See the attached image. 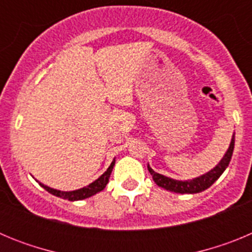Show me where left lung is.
I'll return each mask as SVG.
<instances>
[{
	"label": "left lung",
	"mask_w": 252,
	"mask_h": 252,
	"mask_svg": "<svg viewBox=\"0 0 252 252\" xmlns=\"http://www.w3.org/2000/svg\"><path fill=\"white\" fill-rule=\"evenodd\" d=\"M233 148H235V133L232 135L230 146H228V149H227L226 154L223 155L221 161L218 162L215 168L211 169L208 173L201 175V177L193 178V179L190 180H177V179H173V178H169V177H165V175L159 174V173H157V171H154L153 169L150 168L149 164H148V170L150 171V174L153 175L154 182H155L159 187H161V188L169 190V192L180 193V194H186V193H188V194L201 193L212 186L216 180L221 177L222 173L226 170V168L228 166V164H230L231 161V158H232Z\"/></svg>",
	"instance_id": "obj_1"
}]
</instances>
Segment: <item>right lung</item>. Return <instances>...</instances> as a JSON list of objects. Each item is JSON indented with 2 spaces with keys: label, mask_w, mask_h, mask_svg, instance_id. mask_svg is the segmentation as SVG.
Returning a JSON list of instances; mask_svg holds the SVG:
<instances>
[{
  "label": "right lung",
  "mask_w": 252,
  "mask_h": 252,
  "mask_svg": "<svg viewBox=\"0 0 252 252\" xmlns=\"http://www.w3.org/2000/svg\"><path fill=\"white\" fill-rule=\"evenodd\" d=\"M113 166H115V159L112 160V162H111V165L108 166V169L104 171L103 174H102L98 179H95L93 183L90 184V186L83 187V188L81 189H75V190H70V192H63V190L53 189L48 186H44V184L40 183V182H37V183L43 187L45 190H48L50 194L55 195V197L63 198V199H68V201H72V202L82 201V199H86V198H90L92 197V195L97 194V193L101 192V190H103V189L106 188L107 183H108V179H110L111 173H112Z\"/></svg>",
  "instance_id": "add662e5"
}]
</instances>
